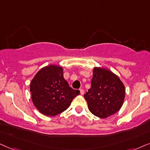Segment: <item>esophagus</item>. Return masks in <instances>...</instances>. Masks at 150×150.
I'll use <instances>...</instances> for the list:
<instances>
[{"instance_id":"esophagus-1","label":"esophagus","mask_w":150,"mask_h":150,"mask_svg":"<svg viewBox=\"0 0 150 150\" xmlns=\"http://www.w3.org/2000/svg\"><path fill=\"white\" fill-rule=\"evenodd\" d=\"M79 91H80V94L81 95H83V94H84V91H83V89H80L79 90Z\"/></svg>"}]
</instances>
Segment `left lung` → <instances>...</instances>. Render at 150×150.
Wrapping results in <instances>:
<instances>
[{
  "instance_id": "obj_1",
  "label": "left lung",
  "mask_w": 150,
  "mask_h": 150,
  "mask_svg": "<svg viewBox=\"0 0 150 150\" xmlns=\"http://www.w3.org/2000/svg\"><path fill=\"white\" fill-rule=\"evenodd\" d=\"M125 88L119 77L104 67H95L91 88L84 95L89 110L101 119L115 115L122 107Z\"/></svg>"
}]
</instances>
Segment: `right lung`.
<instances>
[{"instance_id": "obj_1", "label": "right lung", "mask_w": 150, "mask_h": 150, "mask_svg": "<svg viewBox=\"0 0 150 150\" xmlns=\"http://www.w3.org/2000/svg\"><path fill=\"white\" fill-rule=\"evenodd\" d=\"M60 66L51 64L41 69L30 83L33 105L43 115L54 117L66 110L79 91L69 86Z\"/></svg>"}]
</instances>
